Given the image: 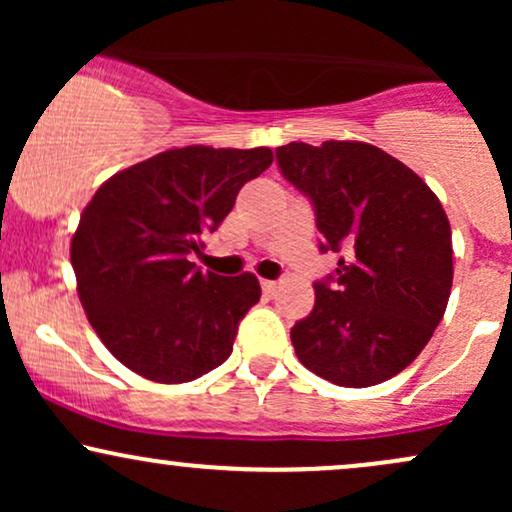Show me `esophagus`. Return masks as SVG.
Masks as SVG:
<instances>
[{"label": "esophagus", "instance_id": "esophagus-1", "mask_svg": "<svg viewBox=\"0 0 512 512\" xmlns=\"http://www.w3.org/2000/svg\"><path fill=\"white\" fill-rule=\"evenodd\" d=\"M276 289H279V284L276 281H269V279H262V291L267 293V296H274Z\"/></svg>", "mask_w": 512, "mask_h": 512}]
</instances>
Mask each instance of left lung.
Listing matches in <instances>:
<instances>
[{"label":"left lung","mask_w":512,"mask_h":512,"mask_svg":"<svg viewBox=\"0 0 512 512\" xmlns=\"http://www.w3.org/2000/svg\"><path fill=\"white\" fill-rule=\"evenodd\" d=\"M281 175L310 199L320 252H344L315 281L313 313L291 327L298 361L342 387L395 378L443 320L452 233L443 204L414 170L363 142H291Z\"/></svg>","instance_id":"8db88e82"}]
</instances>
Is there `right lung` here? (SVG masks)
Wrapping results in <instances>:
<instances>
[{"mask_svg":"<svg viewBox=\"0 0 512 512\" xmlns=\"http://www.w3.org/2000/svg\"><path fill=\"white\" fill-rule=\"evenodd\" d=\"M272 161L267 146H185L98 187L72 238V267L88 322L122 366L178 385L231 356L260 281L202 272L190 255Z\"/></svg>","mask_w":512,"mask_h":512,"instance_id":"obj_1","label":"right lung"}]
</instances>
